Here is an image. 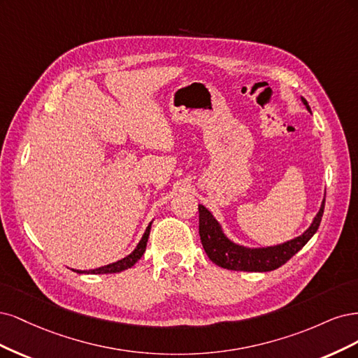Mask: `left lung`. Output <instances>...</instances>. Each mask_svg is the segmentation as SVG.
Masks as SVG:
<instances>
[{
    "mask_svg": "<svg viewBox=\"0 0 358 358\" xmlns=\"http://www.w3.org/2000/svg\"><path fill=\"white\" fill-rule=\"evenodd\" d=\"M301 99L306 110L310 111L308 101L303 96H301ZM324 203L326 199L322 198L321 206L313 223L309 224L302 235L281 242V244L268 247H247L238 244L224 234L223 226L213 215V213L199 203V235L202 247L211 262H214L217 266L229 271L269 272L278 269L285 262L290 260L297 251H301L306 242L315 235L321 223L322 213H324Z\"/></svg>",
    "mask_w": 358,
    "mask_h": 358,
    "instance_id": "8db88e82",
    "label": "left lung"
}]
</instances>
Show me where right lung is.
<instances>
[{"mask_svg": "<svg viewBox=\"0 0 358 358\" xmlns=\"http://www.w3.org/2000/svg\"><path fill=\"white\" fill-rule=\"evenodd\" d=\"M152 223H153V222H150V224L147 226L143 238L140 239V242H138L135 250L131 252V255H128V256L120 259V260H117V262L110 263V264H107V266H101V268H98V269H89V271H78V269H77L76 272H77V273H92V275H98V273H99V275H103V273H117V272H122V271H124V269L132 268L134 264H135L138 260H140L141 256L144 255L145 247H147V241H148V235H150V229H152ZM73 271H74V269H73Z\"/></svg>", "mask_w": 358, "mask_h": 358, "instance_id": "right-lung-1", "label": "right lung"}]
</instances>
